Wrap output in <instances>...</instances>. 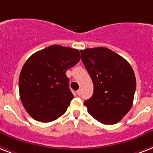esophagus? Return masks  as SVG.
I'll return each instance as SVG.
<instances>
[{"mask_svg": "<svg viewBox=\"0 0 153 153\" xmlns=\"http://www.w3.org/2000/svg\"><path fill=\"white\" fill-rule=\"evenodd\" d=\"M76 93H77V95H78V96H80V95H81V90H80V89L77 90V92H76Z\"/></svg>", "mask_w": 153, "mask_h": 153, "instance_id": "34e87169", "label": "esophagus"}]
</instances>
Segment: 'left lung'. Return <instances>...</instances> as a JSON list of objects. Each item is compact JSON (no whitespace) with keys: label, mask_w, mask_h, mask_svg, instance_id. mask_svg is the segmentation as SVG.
Masks as SVG:
<instances>
[{"label":"left lung","mask_w":153,"mask_h":153,"mask_svg":"<svg viewBox=\"0 0 153 153\" xmlns=\"http://www.w3.org/2000/svg\"><path fill=\"white\" fill-rule=\"evenodd\" d=\"M81 60L93 80L92 97L85 101L88 112L105 125H114L132 106L136 77L127 60L107 48L80 50Z\"/></svg>","instance_id":"8db88e82"}]
</instances>
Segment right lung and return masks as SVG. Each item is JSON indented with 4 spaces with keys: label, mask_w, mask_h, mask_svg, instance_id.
Here are the masks:
<instances>
[{
    "label": "right lung",
    "mask_w": 153,
    "mask_h": 153,
    "mask_svg": "<svg viewBox=\"0 0 153 153\" xmlns=\"http://www.w3.org/2000/svg\"><path fill=\"white\" fill-rule=\"evenodd\" d=\"M80 59L77 49L54 45L26 60L19 76V92L23 106L34 120L50 122L66 112L74 97L66 71Z\"/></svg>",
    "instance_id": "obj_1"
}]
</instances>
